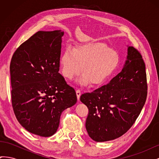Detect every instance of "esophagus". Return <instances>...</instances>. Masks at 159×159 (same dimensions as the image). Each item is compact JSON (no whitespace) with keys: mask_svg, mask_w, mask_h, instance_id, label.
Listing matches in <instances>:
<instances>
[{"mask_svg":"<svg viewBox=\"0 0 159 159\" xmlns=\"http://www.w3.org/2000/svg\"><path fill=\"white\" fill-rule=\"evenodd\" d=\"M76 95H77V98H78V99H80V95H81V91L80 89H77L76 90Z\"/></svg>","mask_w":159,"mask_h":159,"instance_id":"1","label":"esophagus"}]
</instances>
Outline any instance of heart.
<instances>
[{
	"instance_id": "heart-1",
	"label": "heart",
	"mask_w": 159,
	"mask_h": 159,
	"mask_svg": "<svg viewBox=\"0 0 159 159\" xmlns=\"http://www.w3.org/2000/svg\"><path fill=\"white\" fill-rule=\"evenodd\" d=\"M120 56L102 42H89L76 46L74 50L67 48L60 58L61 74L72 80L81 71L80 82L99 85L117 70Z\"/></svg>"
}]
</instances>
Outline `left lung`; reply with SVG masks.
<instances>
[{"label":"left lung","instance_id":"8db88e82","mask_svg":"<svg viewBox=\"0 0 159 159\" xmlns=\"http://www.w3.org/2000/svg\"><path fill=\"white\" fill-rule=\"evenodd\" d=\"M147 95L145 64L140 53L128 46L121 71L107 84L81 95L89 109L85 127L96 142L113 140L132 127Z\"/></svg>","mask_w":159,"mask_h":159}]
</instances>
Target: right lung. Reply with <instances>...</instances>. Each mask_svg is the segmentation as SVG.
I'll use <instances>...</instances> for the list:
<instances>
[{"mask_svg":"<svg viewBox=\"0 0 159 159\" xmlns=\"http://www.w3.org/2000/svg\"><path fill=\"white\" fill-rule=\"evenodd\" d=\"M64 32L39 31L14 52L10 65L12 105L21 125L50 137L64 111L77 102L73 88L59 73Z\"/></svg>","mask_w":159,"mask_h":159,"instance_id":"right-lung-1","label":"right lung"}]
</instances>
